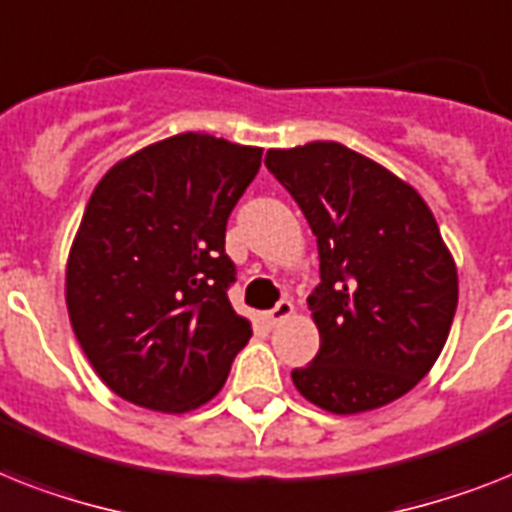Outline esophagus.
<instances>
[{
    "mask_svg": "<svg viewBox=\"0 0 512 512\" xmlns=\"http://www.w3.org/2000/svg\"><path fill=\"white\" fill-rule=\"evenodd\" d=\"M292 313H294L292 302H289V299H281V302H278V305L268 313V321L273 323V326H278V323H284Z\"/></svg>",
    "mask_w": 512,
    "mask_h": 512,
    "instance_id": "1",
    "label": "esophagus"
}]
</instances>
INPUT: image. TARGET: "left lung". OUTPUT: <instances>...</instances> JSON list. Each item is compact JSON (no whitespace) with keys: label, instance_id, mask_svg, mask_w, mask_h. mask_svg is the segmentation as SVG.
<instances>
[{"label":"left lung","instance_id":"1","mask_svg":"<svg viewBox=\"0 0 512 512\" xmlns=\"http://www.w3.org/2000/svg\"><path fill=\"white\" fill-rule=\"evenodd\" d=\"M265 165L321 257L307 299L321 350L294 368V386L336 415L400 400L436 363L458 307V270L434 215L413 186L336 141L268 149Z\"/></svg>","mask_w":512,"mask_h":512}]
</instances>
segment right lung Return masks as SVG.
I'll use <instances>...</instances> for the list:
<instances>
[{
	"label": "right lung",
	"mask_w": 512,
	"mask_h": 512,
	"mask_svg": "<svg viewBox=\"0 0 512 512\" xmlns=\"http://www.w3.org/2000/svg\"><path fill=\"white\" fill-rule=\"evenodd\" d=\"M263 149L178 134L126 157L91 194L68 257L78 344L123 400L160 413L205 405L252 336L228 302L226 223Z\"/></svg>",
	"instance_id": "add662e5"
}]
</instances>
